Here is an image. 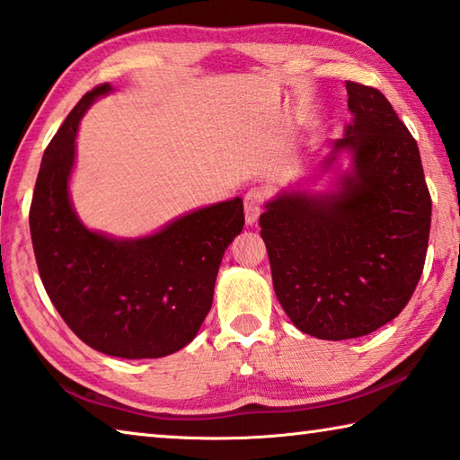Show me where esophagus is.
<instances>
[{"label": "esophagus", "instance_id": "1", "mask_svg": "<svg viewBox=\"0 0 460 460\" xmlns=\"http://www.w3.org/2000/svg\"><path fill=\"white\" fill-rule=\"evenodd\" d=\"M265 201H267V190L259 189V187L247 190L245 197H243V205H245V221L249 225H253L259 219V215H261V211H263Z\"/></svg>", "mask_w": 460, "mask_h": 460}]
</instances>
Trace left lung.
<instances>
[{
    "label": "left lung",
    "mask_w": 460,
    "mask_h": 460,
    "mask_svg": "<svg viewBox=\"0 0 460 460\" xmlns=\"http://www.w3.org/2000/svg\"><path fill=\"white\" fill-rule=\"evenodd\" d=\"M346 90L354 124L333 148L352 150L354 174L338 193L283 195L259 217L281 307L304 333L336 341L368 336L411 302L432 211L419 146L386 96L349 80Z\"/></svg>",
    "instance_id": "obj_1"
}]
</instances>
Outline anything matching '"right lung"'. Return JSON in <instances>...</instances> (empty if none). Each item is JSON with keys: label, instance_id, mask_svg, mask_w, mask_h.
<instances>
[{"label": "right lung", "instance_id": "add662e5", "mask_svg": "<svg viewBox=\"0 0 460 460\" xmlns=\"http://www.w3.org/2000/svg\"><path fill=\"white\" fill-rule=\"evenodd\" d=\"M90 90L41 158L30 207L33 255L46 294L76 336L98 352L163 358L185 348L211 310L225 249L245 225L243 201L217 203L135 241L88 231L70 205L68 177Z\"/></svg>", "mask_w": 460, "mask_h": 460}]
</instances>
